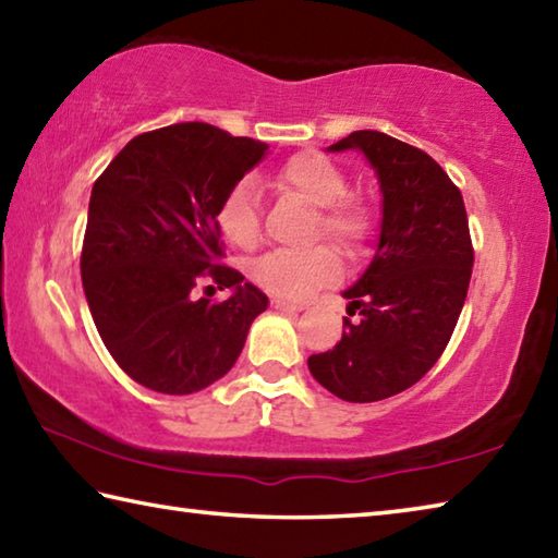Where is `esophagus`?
<instances>
[{
  "mask_svg": "<svg viewBox=\"0 0 558 558\" xmlns=\"http://www.w3.org/2000/svg\"><path fill=\"white\" fill-rule=\"evenodd\" d=\"M270 305L280 310V312H302L305 310V305L302 302H295V300H286V298H272Z\"/></svg>",
  "mask_w": 558,
  "mask_h": 558,
  "instance_id": "obj_1",
  "label": "esophagus"
}]
</instances>
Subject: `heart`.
<instances>
[{
    "mask_svg": "<svg viewBox=\"0 0 558 558\" xmlns=\"http://www.w3.org/2000/svg\"><path fill=\"white\" fill-rule=\"evenodd\" d=\"M272 185L317 207L312 236H327L341 251L356 253L366 244L371 215L361 199L349 197V178L322 154H298L272 175ZM221 234L239 248H253L260 239V197L251 180H239L217 209ZM253 280L276 295L305 298L314 288L339 276L337 253L327 246L310 251H270L251 268Z\"/></svg>",
    "mask_w": 558,
    "mask_h": 558,
    "instance_id": "heart-1",
    "label": "heart"
}]
</instances>
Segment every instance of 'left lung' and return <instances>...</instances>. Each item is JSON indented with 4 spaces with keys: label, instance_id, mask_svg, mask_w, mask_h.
Instances as JSON below:
<instances>
[{
    "label": "left lung",
    "instance_id": "8db88e82",
    "mask_svg": "<svg viewBox=\"0 0 558 558\" xmlns=\"http://www.w3.org/2000/svg\"><path fill=\"white\" fill-rule=\"evenodd\" d=\"M361 150L376 170L383 219L376 256L343 292L341 341L307 359L319 385L347 402L412 388L447 349L469 292L473 246L463 197L424 150L380 131H353L327 150Z\"/></svg>",
    "mask_w": 558,
    "mask_h": 558
}]
</instances>
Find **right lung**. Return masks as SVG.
I'll use <instances>...</instances> for the list:
<instances>
[{"label": "right lung", "mask_w": 558, "mask_h": 558, "mask_svg": "<svg viewBox=\"0 0 558 558\" xmlns=\"http://www.w3.org/2000/svg\"><path fill=\"white\" fill-rule=\"evenodd\" d=\"M268 146L211 124L131 138L89 197L80 272L111 359L148 390L190 395L227 376L268 298L221 266L217 209ZM211 277L232 295L217 306L191 288Z\"/></svg>", "instance_id": "obj_1"}]
</instances>
